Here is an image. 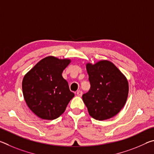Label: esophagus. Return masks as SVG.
Instances as JSON below:
<instances>
[{"label": "esophagus", "mask_w": 154, "mask_h": 154, "mask_svg": "<svg viewBox=\"0 0 154 154\" xmlns=\"http://www.w3.org/2000/svg\"><path fill=\"white\" fill-rule=\"evenodd\" d=\"M82 94H83V92H82V90H78L77 92V95L78 96H82Z\"/></svg>", "instance_id": "esophagus-1"}]
</instances>
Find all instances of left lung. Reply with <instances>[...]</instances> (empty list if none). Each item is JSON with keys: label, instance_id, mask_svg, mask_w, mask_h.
I'll use <instances>...</instances> for the list:
<instances>
[{"label": "left lung", "instance_id": "8db88e82", "mask_svg": "<svg viewBox=\"0 0 154 154\" xmlns=\"http://www.w3.org/2000/svg\"><path fill=\"white\" fill-rule=\"evenodd\" d=\"M90 89L82 96L91 117L102 121L116 116L126 103L128 82L115 64L100 60L86 64Z\"/></svg>", "mask_w": 154, "mask_h": 154}]
</instances>
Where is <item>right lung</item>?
I'll return each instance as SVG.
<instances>
[{
  "instance_id": "add662e5",
  "label": "right lung",
  "mask_w": 154,
  "mask_h": 154,
  "mask_svg": "<svg viewBox=\"0 0 154 154\" xmlns=\"http://www.w3.org/2000/svg\"><path fill=\"white\" fill-rule=\"evenodd\" d=\"M70 59L48 56L24 75L22 91L29 109L43 119L53 120L64 113L74 93L62 73Z\"/></svg>"
}]
</instances>
